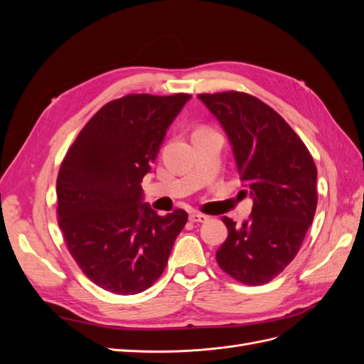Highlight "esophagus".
Returning a JSON list of instances; mask_svg holds the SVG:
<instances>
[{
	"label": "esophagus",
	"instance_id": "obj_1",
	"mask_svg": "<svg viewBox=\"0 0 364 364\" xmlns=\"http://www.w3.org/2000/svg\"><path fill=\"white\" fill-rule=\"evenodd\" d=\"M208 220V215L200 214V213H191L190 214V222L193 223H205Z\"/></svg>",
	"mask_w": 364,
	"mask_h": 364
}]
</instances>
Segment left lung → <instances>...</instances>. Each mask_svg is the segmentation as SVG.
Returning <instances> with one entry per match:
<instances>
[{
  "label": "left lung",
  "mask_w": 364,
  "mask_h": 364,
  "mask_svg": "<svg viewBox=\"0 0 364 364\" xmlns=\"http://www.w3.org/2000/svg\"><path fill=\"white\" fill-rule=\"evenodd\" d=\"M232 146L240 179L253 199L243 225L223 217L228 238L215 252L220 269L262 285L299 252L317 206V168L302 139L278 112L250 94H200Z\"/></svg>",
  "instance_id": "obj_1"
}]
</instances>
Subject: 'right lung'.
Here are the masks:
<instances>
[{"mask_svg":"<svg viewBox=\"0 0 364 364\" xmlns=\"http://www.w3.org/2000/svg\"><path fill=\"white\" fill-rule=\"evenodd\" d=\"M191 95L129 94L109 102L77 135L58 176V222L77 266L98 287L136 294L168 262L188 214L142 203V178Z\"/></svg>","mask_w":364,"mask_h":364,"instance_id":"right-lung-1","label":"right lung"}]
</instances>
